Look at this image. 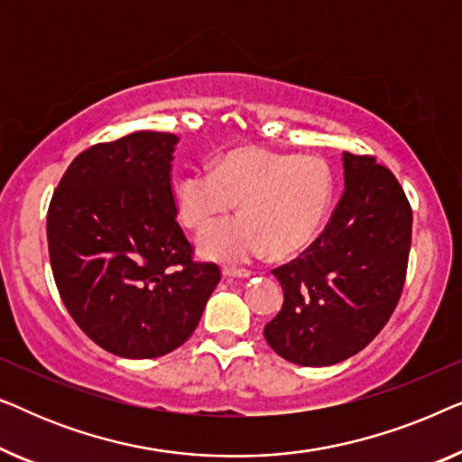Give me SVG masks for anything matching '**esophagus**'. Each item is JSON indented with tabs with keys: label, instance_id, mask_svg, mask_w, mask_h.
Returning a JSON list of instances; mask_svg holds the SVG:
<instances>
[{
	"label": "esophagus",
	"instance_id": "obj_1",
	"mask_svg": "<svg viewBox=\"0 0 462 462\" xmlns=\"http://www.w3.org/2000/svg\"><path fill=\"white\" fill-rule=\"evenodd\" d=\"M223 275L225 277H239V280H245V277H252V271L248 269H231V267H225L223 269Z\"/></svg>",
	"mask_w": 462,
	"mask_h": 462
}]
</instances>
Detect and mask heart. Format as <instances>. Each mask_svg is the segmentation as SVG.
Segmentation results:
<instances>
[{"label":"heart","mask_w":462,"mask_h":462,"mask_svg":"<svg viewBox=\"0 0 462 462\" xmlns=\"http://www.w3.org/2000/svg\"><path fill=\"white\" fill-rule=\"evenodd\" d=\"M334 176L319 155L236 149L210 166L185 172L174 187L176 210L189 229L206 226L243 201L244 217L199 236L201 256L218 263H248L271 250L299 254L318 237L330 210Z\"/></svg>","instance_id":"1"}]
</instances>
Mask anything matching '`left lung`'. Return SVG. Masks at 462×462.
<instances>
[{
	"instance_id": "left-lung-1",
	"label": "left lung",
	"mask_w": 462,
	"mask_h": 462,
	"mask_svg": "<svg viewBox=\"0 0 462 462\" xmlns=\"http://www.w3.org/2000/svg\"><path fill=\"white\" fill-rule=\"evenodd\" d=\"M345 191L326 229L273 269L282 311L264 326L277 356L299 365L345 362L383 330L406 282L412 208L389 168L343 153Z\"/></svg>"
}]
</instances>
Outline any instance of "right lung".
Instances as JSON below:
<instances>
[{
  "mask_svg": "<svg viewBox=\"0 0 462 462\" xmlns=\"http://www.w3.org/2000/svg\"><path fill=\"white\" fill-rule=\"evenodd\" d=\"M179 136L132 132L81 151L48 208L56 288L81 330L113 356L179 349L220 282L193 261L176 220L172 153Z\"/></svg>",
  "mask_w": 462,
  "mask_h": 462,
  "instance_id": "1",
  "label": "right lung"
}]
</instances>
